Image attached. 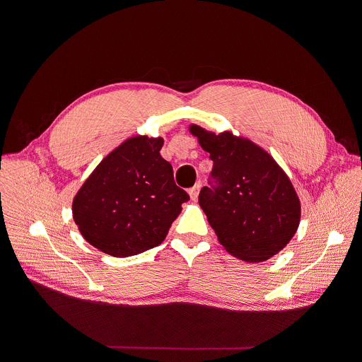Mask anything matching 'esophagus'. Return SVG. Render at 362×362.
<instances>
[{
    "mask_svg": "<svg viewBox=\"0 0 362 362\" xmlns=\"http://www.w3.org/2000/svg\"><path fill=\"white\" fill-rule=\"evenodd\" d=\"M201 187H202V183H201V182H197L194 187L189 189V195H191V199H192V201H197V199H198Z\"/></svg>",
    "mask_w": 362,
    "mask_h": 362,
    "instance_id": "obj_1",
    "label": "esophagus"
}]
</instances>
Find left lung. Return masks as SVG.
Segmentation results:
<instances>
[{
    "mask_svg": "<svg viewBox=\"0 0 362 362\" xmlns=\"http://www.w3.org/2000/svg\"><path fill=\"white\" fill-rule=\"evenodd\" d=\"M210 152V186L199 192V205L224 250L236 258L259 262L272 258L296 233L300 202L293 185L262 148L233 136L189 127Z\"/></svg>",
    "mask_w": 362,
    "mask_h": 362,
    "instance_id": "1",
    "label": "left lung"
}]
</instances>
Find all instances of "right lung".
<instances>
[{
  "mask_svg": "<svg viewBox=\"0 0 362 362\" xmlns=\"http://www.w3.org/2000/svg\"><path fill=\"white\" fill-rule=\"evenodd\" d=\"M163 138L124 141L97 165L73 199V220L95 248L130 257L158 246L189 195L160 156Z\"/></svg>",
  "mask_w": 362,
  "mask_h": 362,
  "instance_id": "1",
  "label": "right lung"
}]
</instances>
